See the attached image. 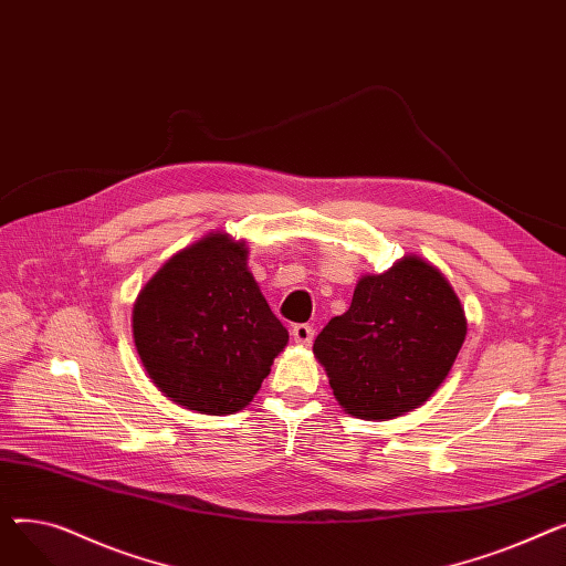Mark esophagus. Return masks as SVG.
Returning <instances> with one entry per match:
<instances>
[{
    "mask_svg": "<svg viewBox=\"0 0 566 566\" xmlns=\"http://www.w3.org/2000/svg\"><path fill=\"white\" fill-rule=\"evenodd\" d=\"M291 337H293V342H295V344L310 346V344H312V339H314V328H312V325H307V323H298V325H293Z\"/></svg>",
    "mask_w": 566,
    "mask_h": 566,
    "instance_id": "obj_1",
    "label": "esophagus"
}]
</instances>
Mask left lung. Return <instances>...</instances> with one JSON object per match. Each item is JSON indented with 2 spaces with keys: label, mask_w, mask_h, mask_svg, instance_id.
Masks as SVG:
<instances>
[{
  "label": "left lung",
  "mask_w": 566,
  "mask_h": 566,
  "mask_svg": "<svg viewBox=\"0 0 566 566\" xmlns=\"http://www.w3.org/2000/svg\"><path fill=\"white\" fill-rule=\"evenodd\" d=\"M465 331L450 282L429 261L406 254L390 271L358 282L348 312L316 337L314 355L348 415L385 422L440 388Z\"/></svg>",
  "instance_id": "1"
}]
</instances>
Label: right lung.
Returning a JSON list of instances; mask_svg holds the SVG:
<instances>
[{"instance_id":"right-lung-1","label":"right lung","mask_w":566,"mask_h":566,"mask_svg":"<svg viewBox=\"0 0 566 566\" xmlns=\"http://www.w3.org/2000/svg\"><path fill=\"white\" fill-rule=\"evenodd\" d=\"M133 337L156 388L203 415L245 408L289 342L248 271L245 241L224 231L176 252L146 282Z\"/></svg>"}]
</instances>
